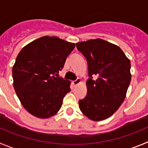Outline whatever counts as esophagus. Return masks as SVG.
<instances>
[{
	"label": "esophagus",
	"instance_id": "obj_1",
	"mask_svg": "<svg viewBox=\"0 0 148 148\" xmlns=\"http://www.w3.org/2000/svg\"><path fill=\"white\" fill-rule=\"evenodd\" d=\"M82 82V80H81V79H79V78H77V79H75V80L73 81V84H74V86H77V85H78L79 83H80V82Z\"/></svg>",
	"mask_w": 148,
	"mask_h": 148
}]
</instances>
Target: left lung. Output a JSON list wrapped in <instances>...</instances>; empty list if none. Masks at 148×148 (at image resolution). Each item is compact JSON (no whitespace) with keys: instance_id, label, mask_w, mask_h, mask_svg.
<instances>
[{"instance_id":"1","label":"left lung","mask_w":148,"mask_h":148,"mask_svg":"<svg viewBox=\"0 0 148 148\" xmlns=\"http://www.w3.org/2000/svg\"><path fill=\"white\" fill-rule=\"evenodd\" d=\"M76 46L87 60L89 77L87 95L79 101V109L91 120L107 119L125 98L131 79L130 60L119 46L102 39L77 42Z\"/></svg>"}]
</instances>
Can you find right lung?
<instances>
[{"instance_id": "right-lung-1", "label": "right lung", "mask_w": 148, "mask_h": 148, "mask_svg": "<svg viewBox=\"0 0 148 148\" xmlns=\"http://www.w3.org/2000/svg\"><path fill=\"white\" fill-rule=\"evenodd\" d=\"M75 44L44 36L21 49L12 68L13 86L22 106L41 119L58 112L71 82L59 77Z\"/></svg>"}]
</instances>
